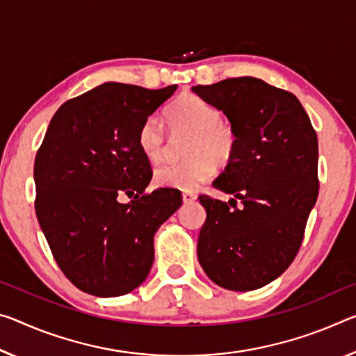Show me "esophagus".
I'll return each instance as SVG.
<instances>
[{"mask_svg": "<svg viewBox=\"0 0 356 356\" xmlns=\"http://www.w3.org/2000/svg\"><path fill=\"white\" fill-rule=\"evenodd\" d=\"M182 200H184L185 204H188V202H193L196 200V195L193 193V191H184Z\"/></svg>", "mask_w": 356, "mask_h": 356, "instance_id": "esophagus-1", "label": "esophagus"}]
</instances>
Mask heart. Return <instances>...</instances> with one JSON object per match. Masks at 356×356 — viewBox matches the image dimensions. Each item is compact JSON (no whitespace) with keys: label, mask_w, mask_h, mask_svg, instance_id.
<instances>
[{"label":"heart","mask_w":356,"mask_h":356,"mask_svg":"<svg viewBox=\"0 0 356 356\" xmlns=\"http://www.w3.org/2000/svg\"><path fill=\"white\" fill-rule=\"evenodd\" d=\"M166 120L171 131L193 133L187 163H166L155 169V182L160 187L195 190L234 155L238 136L225 122L216 106L196 95H184L168 107ZM138 147L150 163H158L166 150V133L156 117L144 120L138 131Z\"/></svg>","instance_id":"obj_1"}]
</instances>
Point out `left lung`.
Listing matches in <instances>:
<instances>
[{"label": "left lung", "instance_id": "obj_1", "mask_svg": "<svg viewBox=\"0 0 356 356\" xmlns=\"http://www.w3.org/2000/svg\"><path fill=\"white\" fill-rule=\"evenodd\" d=\"M191 90L222 111L238 136L233 158L212 184L234 198L200 196L207 212L200 264L227 290L261 289L301 247L318 196L317 133L295 95L261 79H225Z\"/></svg>", "mask_w": 356, "mask_h": 356}]
</instances>
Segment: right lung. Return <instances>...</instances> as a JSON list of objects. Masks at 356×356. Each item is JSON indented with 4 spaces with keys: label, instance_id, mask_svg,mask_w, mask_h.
<instances>
[{
    "label": "right lung",
    "instance_id": "add662e5",
    "mask_svg": "<svg viewBox=\"0 0 356 356\" xmlns=\"http://www.w3.org/2000/svg\"><path fill=\"white\" fill-rule=\"evenodd\" d=\"M176 88L106 82L49 123L35 160L36 217L56 264L88 295L122 296L143 284L156 229L182 204L172 188L145 193L152 171L138 147L140 125ZM122 194L135 198L123 205Z\"/></svg>",
    "mask_w": 356,
    "mask_h": 356
}]
</instances>
